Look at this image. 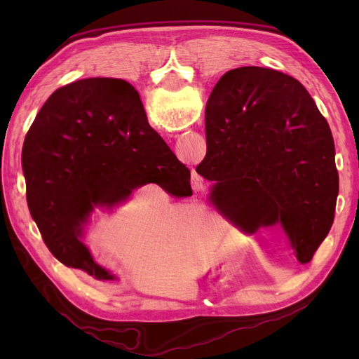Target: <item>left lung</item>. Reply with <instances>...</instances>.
Instances as JSON below:
<instances>
[{
  "label": "left lung",
  "mask_w": 359,
  "mask_h": 359,
  "mask_svg": "<svg viewBox=\"0 0 359 359\" xmlns=\"http://www.w3.org/2000/svg\"><path fill=\"white\" fill-rule=\"evenodd\" d=\"M210 199L245 233L270 230L309 264L329 234L339 177L330 126L299 81L279 71H228L205 108Z\"/></svg>",
  "instance_id": "1"
}]
</instances>
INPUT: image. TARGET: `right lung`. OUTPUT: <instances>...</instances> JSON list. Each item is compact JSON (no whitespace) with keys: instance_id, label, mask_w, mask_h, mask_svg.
Segmentation results:
<instances>
[{"instance_id":"add662e5","label":"right lung","mask_w":359,"mask_h":359,"mask_svg":"<svg viewBox=\"0 0 359 359\" xmlns=\"http://www.w3.org/2000/svg\"><path fill=\"white\" fill-rule=\"evenodd\" d=\"M30 216L50 253L98 280L117 276L83 242L95 210H114L157 184L193 194L188 168L148 123L139 93L120 79H85L57 89L22 144Z\"/></svg>"}]
</instances>
